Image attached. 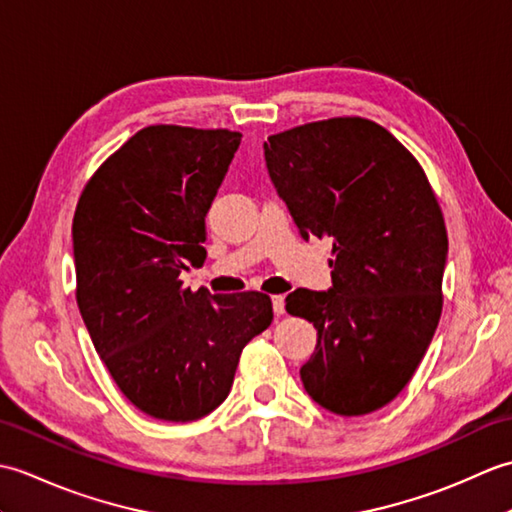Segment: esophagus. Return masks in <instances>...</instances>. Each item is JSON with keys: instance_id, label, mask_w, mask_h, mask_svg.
Listing matches in <instances>:
<instances>
[{"instance_id": "1", "label": "esophagus", "mask_w": 512, "mask_h": 512, "mask_svg": "<svg viewBox=\"0 0 512 512\" xmlns=\"http://www.w3.org/2000/svg\"><path fill=\"white\" fill-rule=\"evenodd\" d=\"M273 310H275L277 317H281V314H286V301H284V297H281V295L273 297Z\"/></svg>"}]
</instances>
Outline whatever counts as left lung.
<instances>
[{
    "label": "left lung",
    "mask_w": 512,
    "mask_h": 512,
    "mask_svg": "<svg viewBox=\"0 0 512 512\" xmlns=\"http://www.w3.org/2000/svg\"><path fill=\"white\" fill-rule=\"evenodd\" d=\"M266 167L303 239H332V288L286 310L317 328L301 367L312 400L365 416L416 372L442 314L449 237L427 173L385 127L336 116L268 136Z\"/></svg>",
    "instance_id": "1"
}]
</instances>
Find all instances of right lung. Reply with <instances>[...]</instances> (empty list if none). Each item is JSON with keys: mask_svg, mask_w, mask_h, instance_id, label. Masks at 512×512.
<instances>
[{"mask_svg": "<svg viewBox=\"0 0 512 512\" xmlns=\"http://www.w3.org/2000/svg\"><path fill=\"white\" fill-rule=\"evenodd\" d=\"M242 134L149 125L116 149L76 204V303L114 383L151 418L189 422L231 391L239 356L273 323L257 290L182 286L202 266L206 211Z\"/></svg>", "mask_w": 512, "mask_h": 512, "instance_id": "obj_1", "label": "right lung"}]
</instances>
